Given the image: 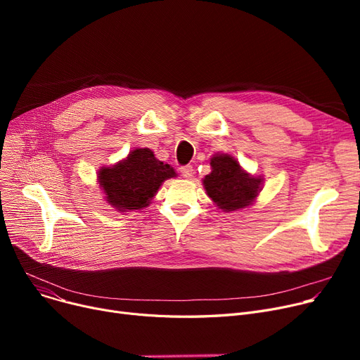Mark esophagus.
Listing matches in <instances>:
<instances>
[{"mask_svg": "<svg viewBox=\"0 0 360 360\" xmlns=\"http://www.w3.org/2000/svg\"><path fill=\"white\" fill-rule=\"evenodd\" d=\"M181 174H182V176H184V178L190 179V178H193V175H194V167H193V166H190V165L182 166V167H181Z\"/></svg>", "mask_w": 360, "mask_h": 360, "instance_id": "obj_1", "label": "esophagus"}]
</instances>
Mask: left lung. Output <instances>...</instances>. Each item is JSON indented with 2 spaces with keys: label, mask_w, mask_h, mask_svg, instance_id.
Instances as JSON below:
<instances>
[{
  "label": "left lung",
  "mask_w": 360,
  "mask_h": 360,
  "mask_svg": "<svg viewBox=\"0 0 360 360\" xmlns=\"http://www.w3.org/2000/svg\"><path fill=\"white\" fill-rule=\"evenodd\" d=\"M212 172L202 178L204 190L223 212H238L252 205L259 195L264 178L245 170L236 158L216 153L210 159Z\"/></svg>",
  "instance_id": "obj_1"
}]
</instances>
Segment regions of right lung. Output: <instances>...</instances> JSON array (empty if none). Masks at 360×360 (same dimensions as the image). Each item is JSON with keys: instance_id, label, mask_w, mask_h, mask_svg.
I'll use <instances>...</instances> for the list:
<instances>
[{"instance_id": "right-lung-1", "label": "right lung", "mask_w": 360, "mask_h": 360, "mask_svg": "<svg viewBox=\"0 0 360 360\" xmlns=\"http://www.w3.org/2000/svg\"><path fill=\"white\" fill-rule=\"evenodd\" d=\"M170 178H176L175 169L156 159L147 147L131 150L125 159L98 170V184L106 202L121 213L148 207L160 185Z\"/></svg>"}]
</instances>
